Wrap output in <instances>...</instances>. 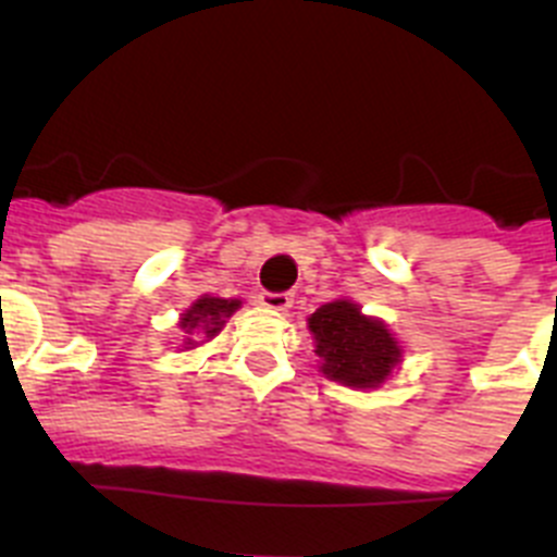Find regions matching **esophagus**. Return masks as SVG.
Segmentation results:
<instances>
[{
    "instance_id": "obj_1",
    "label": "esophagus",
    "mask_w": 557,
    "mask_h": 557,
    "mask_svg": "<svg viewBox=\"0 0 557 557\" xmlns=\"http://www.w3.org/2000/svg\"><path fill=\"white\" fill-rule=\"evenodd\" d=\"M259 301H262V307L273 309V312H287V309L293 307V295L289 293H262L259 295Z\"/></svg>"
}]
</instances>
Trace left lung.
I'll use <instances>...</instances> for the list:
<instances>
[{
  "mask_svg": "<svg viewBox=\"0 0 557 557\" xmlns=\"http://www.w3.org/2000/svg\"><path fill=\"white\" fill-rule=\"evenodd\" d=\"M318 368L326 379L354 391H376L401 366V343L385 321L362 314L351 298H334L307 318Z\"/></svg>",
  "mask_w": 557,
  "mask_h": 557,
  "instance_id": "left-lung-1",
  "label": "left lung"
}]
</instances>
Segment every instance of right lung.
Instances as JSON below:
<instances>
[{
	"mask_svg": "<svg viewBox=\"0 0 557 557\" xmlns=\"http://www.w3.org/2000/svg\"><path fill=\"white\" fill-rule=\"evenodd\" d=\"M243 307L239 298H218V295H200L198 301L191 304L184 314H181L178 329L184 332V343L181 351L198 348L209 339L218 337L223 326L228 323L231 314Z\"/></svg>",
	"mask_w": 557,
	"mask_h": 557,
	"instance_id": "1",
	"label": "right lung"
}]
</instances>
